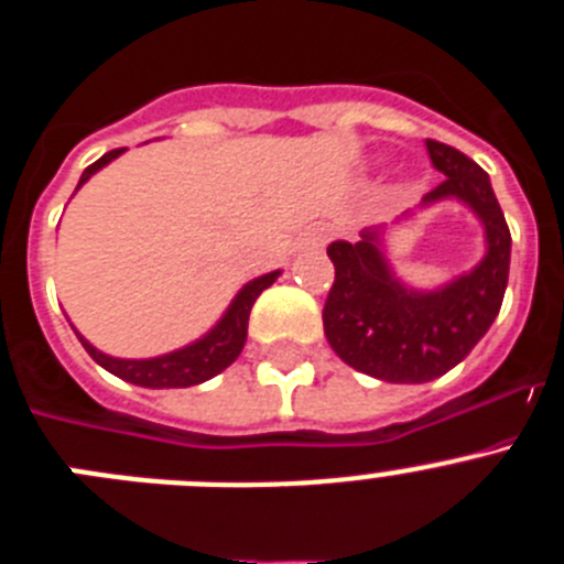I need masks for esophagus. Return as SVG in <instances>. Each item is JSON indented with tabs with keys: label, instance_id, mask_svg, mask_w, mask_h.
<instances>
[{
	"label": "esophagus",
	"instance_id": "obj_1",
	"mask_svg": "<svg viewBox=\"0 0 564 564\" xmlns=\"http://www.w3.org/2000/svg\"><path fill=\"white\" fill-rule=\"evenodd\" d=\"M330 239V231L325 226H311L305 234H302V246L307 248H322Z\"/></svg>",
	"mask_w": 564,
	"mask_h": 564
}]
</instances>
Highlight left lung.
I'll list each match as a JSON object with an SVG mask.
<instances>
[{"label":"left lung","mask_w":564,"mask_h":564,"mask_svg":"<svg viewBox=\"0 0 564 564\" xmlns=\"http://www.w3.org/2000/svg\"><path fill=\"white\" fill-rule=\"evenodd\" d=\"M426 152L446 181L423 197V206L452 197L480 217V265L437 291H412L387 262L383 228H364L358 242L327 246L336 268L322 313L327 341L352 370L390 383H423L457 367L500 313L511 265V234L488 174L441 141H426Z\"/></svg>","instance_id":"1"}]
</instances>
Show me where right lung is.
Masks as SVG:
<instances>
[{
	"mask_svg": "<svg viewBox=\"0 0 564 564\" xmlns=\"http://www.w3.org/2000/svg\"><path fill=\"white\" fill-rule=\"evenodd\" d=\"M123 149H112L104 158H98L93 166L84 169L78 188L98 172L107 163H112ZM76 188V192H78ZM282 271H271L265 276L251 279L242 291L234 296V302L228 305V311L223 313V318L203 338L192 341L188 347L181 350L166 352V356L158 358H112L107 352L96 350L82 333H76L78 341L84 344V350L93 356V361L101 364L104 370H109L112 376L123 378L129 383H138V387H149V390H172V387H194V383H203L208 378H214L217 372H223L226 367H231L237 361V356L246 347L248 338V316H251V307L257 302V296L265 288H271L276 282V276Z\"/></svg>",
	"mask_w": 564,
	"mask_h": 564,
	"instance_id": "1",
	"label": "right lung"
}]
</instances>
